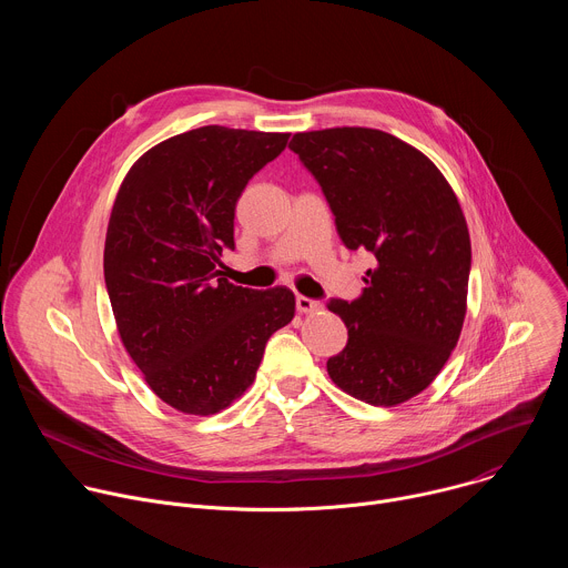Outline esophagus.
<instances>
[{
	"instance_id": "1",
	"label": "esophagus",
	"mask_w": 568,
	"mask_h": 568,
	"mask_svg": "<svg viewBox=\"0 0 568 568\" xmlns=\"http://www.w3.org/2000/svg\"><path fill=\"white\" fill-rule=\"evenodd\" d=\"M296 310L301 312V314H314V312H318L321 310V303L318 301H314V298H310V296H296Z\"/></svg>"
}]
</instances>
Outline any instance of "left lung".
<instances>
[{
	"instance_id": "1",
	"label": "left lung",
	"mask_w": 568,
	"mask_h": 568,
	"mask_svg": "<svg viewBox=\"0 0 568 568\" xmlns=\"http://www.w3.org/2000/svg\"><path fill=\"white\" fill-rule=\"evenodd\" d=\"M290 148L326 195L344 245L377 261L359 298L328 301L348 328L328 375L373 407H395L436 379L460 337L471 265L463 209L434 161L388 132H296Z\"/></svg>"
}]
</instances>
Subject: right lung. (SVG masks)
<instances>
[{"label":"right lung","mask_w":568,"mask_h":568,"mask_svg":"<svg viewBox=\"0 0 568 568\" xmlns=\"http://www.w3.org/2000/svg\"><path fill=\"white\" fill-rule=\"evenodd\" d=\"M287 139L189 130L141 154L116 193L103 270L119 337L154 395L182 414L226 409L294 318L292 290L240 287L217 270L235 247L237 197Z\"/></svg>","instance_id":"obj_1"}]
</instances>
